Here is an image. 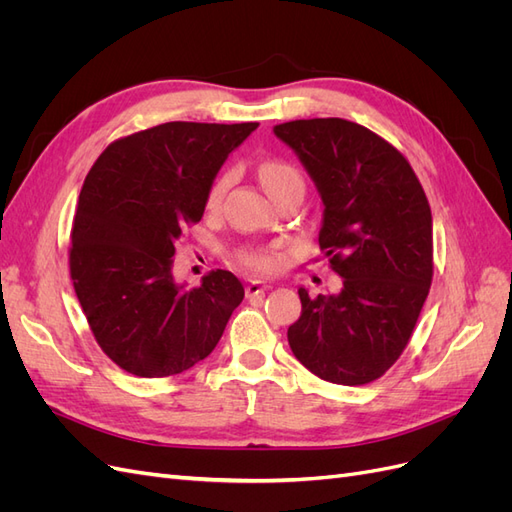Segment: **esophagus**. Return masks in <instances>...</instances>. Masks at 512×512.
<instances>
[{"instance_id": "1", "label": "esophagus", "mask_w": 512, "mask_h": 512, "mask_svg": "<svg viewBox=\"0 0 512 512\" xmlns=\"http://www.w3.org/2000/svg\"><path fill=\"white\" fill-rule=\"evenodd\" d=\"M269 290V284H265V282H260V280H252L250 284L245 286V294L247 297H258V294H265Z\"/></svg>"}]
</instances>
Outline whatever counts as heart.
<instances>
[{
	"label": "heart",
	"mask_w": 512,
	"mask_h": 512,
	"mask_svg": "<svg viewBox=\"0 0 512 512\" xmlns=\"http://www.w3.org/2000/svg\"><path fill=\"white\" fill-rule=\"evenodd\" d=\"M258 177L265 185V190L271 194V198H277L282 192L292 190V188H303V177L297 168L288 162L282 160H269L265 164H260L258 168ZM228 188V177L222 175L211 183V188L207 192V209H218L222 203V196ZM241 262L247 267L258 269V271H271L275 267V256L269 252H260V250H250L241 254Z\"/></svg>",
	"instance_id": "1"
}]
</instances>
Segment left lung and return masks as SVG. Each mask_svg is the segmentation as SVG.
<instances>
[{
	"instance_id": "left-lung-1",
	"label": "left lung",
	"mask_w": 512,
	"mask_h": 512,
	"mask_svg": "<svg viewBox=\"0 0 512 512\" xmlns=\"http://www.w3.org/2000/svg\"><path fill=\"white\" fill-rule=\"evenodd\" d=\"M322 198L318 243L342 277L337 294L299 288L292 354L318 378L374 382L408 346L433 275L431 209L401 153L354 121L297 119L273 128Z\"/></svg>"
}]
</instances>
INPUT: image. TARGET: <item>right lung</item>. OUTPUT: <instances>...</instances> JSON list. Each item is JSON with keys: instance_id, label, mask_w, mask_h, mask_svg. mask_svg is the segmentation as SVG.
Masks as SVG:
<instances>
[{"instance_id": "1", "label": "right lung", "mask_w": 512, "mask_h": 512, "mask_svg": "<svg viewBox=\"0 0 512 512\" xmlns=\"http://www.w3.org/2000/svg\"><path fill=\"white\" fill-rule=\"evenodd\" d=\"M258 128L168 121L108 145L79 196L70 247L74 292L104 354L138 378H166L213 352L243 301L230 271L198 288L173 277L175 243L200 222L207 192Z\"/></svg>"}]
</instances>
